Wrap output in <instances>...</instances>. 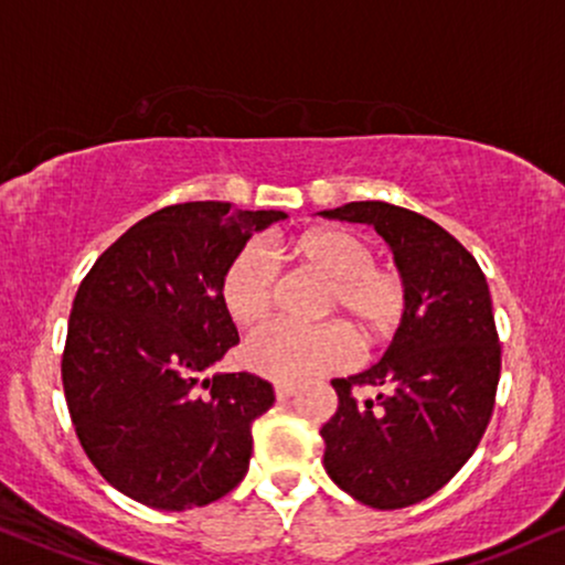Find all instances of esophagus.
<instances>
[{
    "label": "esophagus",
    "instance_id": "esophagus-1",
    "mask_svg": "<svg viewBox=\"0 0 565 565\" xmlns=\"http://www.w3.org/2000/svg\"><path fill=\"white\" fill-rule=\"evenodd\" d=\"M297 390H300V386L281 382V384H276V397H278V399H289V397H295Z\"/></svg>",
    "mask_w": 565,
    "mask_h": 565
}]
</instances>
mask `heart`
<instances>
[{
  "label": "heart",
  "instance_id": "1",
  "mask_svg": "<svg viewBox=\"0 0 565 565\" xmlns=\"http://www.w3.org/2000/svg\"><path fill=\"white\" fill-rule=\"evenodd\" d=\"M302 265L331 278L329 310L344 312L365 344L397 329L405 316L407 287L394 268L376 265L371 244L350 228H316L289 244ZM276 257L260 242H247L231 257L221 297L231 321L257 326L270 316L278 297ZM358 360V342L344 323L300 326L278 321L257 329L244 342L242 363L274 382H305L342 371Z\"/></svg>",
  "mask_w": 565,
  "mask_h": 565
}]
</instances>
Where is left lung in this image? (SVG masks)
<instances>
[{
	"label": "left lung",
	"mask_w": 565,
	"mask_h": 565,
	"mask_svg": "<svg viewBox=\"0 0 565 565\" xmlns=\"http://www.w3.org/2000/svg\"><path fill=\"white\" fill-rule=\"evenodd\" d=\"M323 217L369 223L405 278L407 305L376 365L334 379L337 416L321 429L323 466L379 508L416 505L463 468L484 437L500 382V339L479 263L450 231L390 202H350ZM373 385V401L354 390Z\"/></svg>",
	"instance_id": "8db88e82"
}]
</instances>
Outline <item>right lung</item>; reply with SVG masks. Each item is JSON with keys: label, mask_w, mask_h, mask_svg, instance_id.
<instances>
[{"label": "right lung", "mask_w": 565, "mask_h": 565, "mask_svg": "<svg viewBox=\"0 0 565 565\" xmlns=\"http://www.w3.org/2000/svg\"><path fill=\"white\" fill-rule=\"evenodd\" d=\"M287 217L183 202L141 217L84 276L63 350L73 429L94 468L158 511L221 500L253 458V420L276 403L255 373L205 371L239 344L221 281L253 231Z\"/></svg>", "instance_id": "add662e5"}]
</instances>
